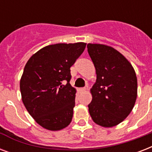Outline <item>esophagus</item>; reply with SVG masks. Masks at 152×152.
Segmentation results:
<instances>
[{
  "instance_id": "1",
  "label": "esophagus",
  "mask_w": 152,
  "mask_h": 152,
  "mask_svg": "<svg viewBox=\"0 0 152 152\" xmlns=\"http://www.w3.org/2000/svg\"><path fill=\"white\" fill-rule=\"evenodd\" d=\"M86 90H87V89H86L85 88H82L79 89V91H80V92H84V91H86Z\"/></svg>"
}]
</instances>
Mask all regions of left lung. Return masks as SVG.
<instances>
[{"instance_id": "left-lung-1", "label": "left lung", "mask_w": 152, "mask_h": 152, "mask_svg": "<svg viewBox=\"0 0 152 152\" xmlns=\"http://www.w3.org/2000/svg\"><path fill=\"white\" fill-rule=\"evenodd\" d=\"M88 51L97 76L88 110L97 125L113 127L125 120L134 106L137 75L130 62L111 46L88 43Z\"/></svg>"}]
</instances>
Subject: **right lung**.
<instances>
[{"label": "right lung", "mask_w": 152, "mask_h": 152, "mask_svg": "<svg viewBox=\"0 0 152 152\" xmlns=\"http://www.w3.org/2000/svg\"><path fill=\"white\" fill-rule=\"evenodd\" d=\"M85 47L84 42L46 46L25 65L20 83L22 101L46 129L58 131L71 123L76 90L69 83L70 68Z\"/></svg>", "instance_id": "obj_1"}]
</instances>
